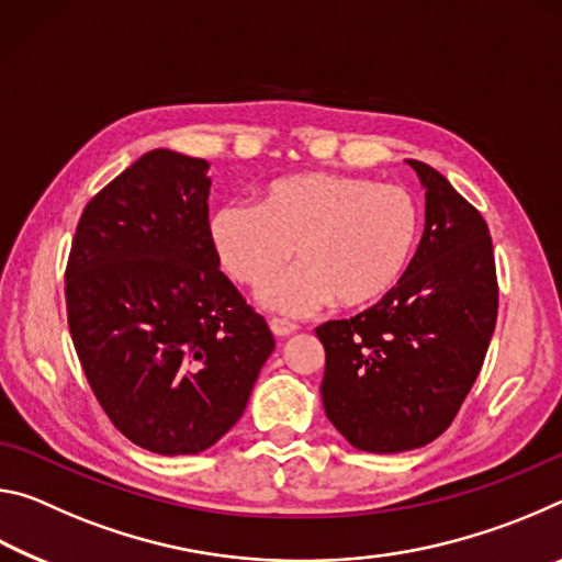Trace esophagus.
Instances as JSON below:
<instances>
[{"label":"esophagus","mask_w":562,"mask_h":562,"mask_svg":"<svg viewBox=\"0 0 562 562\" xmlns=\"http://www.w3.org/2000/svg\"><path fill=\"white\" fill-rule=\"evenodd\" d=\"M270 329H272L274 337H290V335H294V331H297V325H294V322H290V319L272 317L270 319Z\"/></svg>","instance_id":"esophagus-1"}]
</instances>
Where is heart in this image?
I'll return each mask as SVG.
<instances>
[{
	"label": "heart",
	"mask_w": 562,
	"mask_h": 562,
	"mask_svg": "<svg viewBox=\"0 0 562 562\" xmlns=\"http://www.w3.org/2000/svg\"><path fill=\"white\" fill-rule=\"evenodd\" d=\"M217 260L240 284H260L295 247L297 269L262 284L268 310L310 315L335 300L367 307L396 288L422 235V207L396 183L339 173L272 180L260 205L225 203L211 215Z\"/></svg>",
	"instance_id": "b5f03b06"
}]
</instances>
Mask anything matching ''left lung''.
Segmentation results:
<instances>
[{"label":"left lung","mask_w":562,"mask_h":562,"mask_svg":"<svg viewBox=\"0 0 562 562\" xmlns=\"http://www.w3.org/2000/svg\"><path fill=\"white\" fill-rule=\"evenodd\" d=\"M408 166L426 190V225L404 278L374 307L315 329L325 414L369 453L422 449L449 429L498 317L486 221L439 170Z\"/></svg>","instance_id":"left-lung-1"}]
</instances>
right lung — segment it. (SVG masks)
Masks as SVG:
<instances>
[{
  "label": "right lung",
  "instance_id": "obj_1",
  "mask_svg": "<svg viewBox=\"0 0 562 562\" xmlns=\"http://www.w3.org/2000/svg\"><path fill=\"white\" fill-rule=\"evenodd\" d=\"M207 168L148 150L83 207L66 265L83 374L113 426L160 456L221 441L274 349L268 322L221 272Z\"/></svg>",
  "mask_w": 562,
  "mask_h": 562
}]
</instances>
